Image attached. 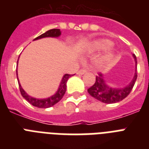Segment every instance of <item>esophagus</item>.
I'll use <instances>...</instances> for the list:
<instances>
[{
  "instance_id": "34e87169",
  "label": "esophagus",
  "mask_w": 149,
  "mask_h": 149,
  "mask_svg": "<svg viewBox=\"0 0 149 149\" xmlns=\"http://www.w3.org/2000/svg\"><path fill=\"white\" fill-rule=\"evenodd\" d=\"M86 72H87V70H86V69H85V68H83V69L79 70V71L77 72V74H78V75H84V73H86Z\"/></svg>"
}]
</instances>
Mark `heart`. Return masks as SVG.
Listing matches in <instances>:
<instances>
[{
  "label": "heart",
  "instance_id": "heart-1",
  "mask_svg": "<svg viewBox=\"0 0 149 149\" xmlns=\"http://www.w3.org/2000/svg\"><path fill=\"white\" fill-rule=\"evenodd\" d=\"M111 45V42L109 40L107 39H97V40L93 41V42L91 43V48L92 49L95 50V51H101V50L106 49H108ZM111 56V52H108L106 56L104 57L105 59H108Z\"/></svg>",
  "mask_w": 149,
  "mask_h": 149
}]
</instances>
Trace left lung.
Instances as JSON below:
<instances>
[{"label":"left lung","instance_id":"8db88e82","mask_svg":"<svg viewBox=\"0 0 149 149\" xmlns=\"http://www.w3.org/2000/svg\"><path fill=\"white\" fill-rule=\"evenodd\" d=\"M133 57L135 61V65H137V58L135 55H133ZM137 74L138 73L135 70L133 79L127 86H125L124 88H113V87L109 86L106 84L103 77V74L98 73V76L96 77V81L94 84L91 86L87 90V91L93 97L103 103H106V104L118 103L125 99V97H127L128 94L131 93L137 79V76H138Z\"/></svg>","mask_w":149,"mask_h":149}]
</instances>
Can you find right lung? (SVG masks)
Returning a JSON list of instances; mask_svg holds the SVG:
<instances>
[{"label": "right lung", "instance_id": "1", "mask_svg": "<svg viewBox=\"0 0 149 149\" xmlns=\"http://www.w3.org/2000/svg\"><path fill=\"white\" fill-rule=\"evenodd\" d=\"M61 35L60 29H50L49 31H47L45 33L42 34L41 36H38L37 38H36L34 40H37V39H40L42 38H46V37H53V38H56ZM72 77V75L70 74H65L63 76V79L61 80L60 85L58 87V91L54 95H52L50 97L45 98V99H37V98H34L32 97H30L26 93V92L22 89V86L19 83L18 80V85H19V89L21 94L24 99L26 100L27 101L30 103L31 105H33L35 107H39V108H48L50 107H52L56 104H57L59 100H60L64 96L66 91V83L67 80L69 79L70 77Z\"/></svg>", "mask_w": 149, "mask_h": 149}]
</instances>
